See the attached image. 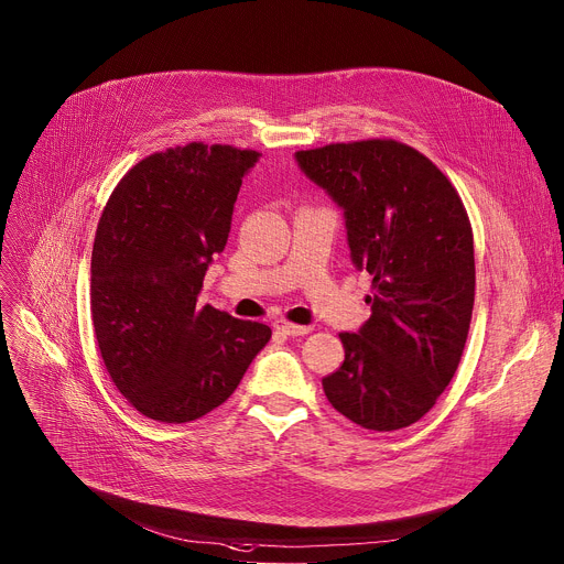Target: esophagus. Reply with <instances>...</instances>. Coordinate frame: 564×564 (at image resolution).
<instances>
[{"mask_svg": "<svg viewBox=\"0 0 564 564\" xmlns=\"http://www.w3.org/2000/svg\"><path fill=\"white\" fill-rule=\"evenodd\" d=\"M276 330L288 335V337H299V335H308L313 328L311 326H296L290 322H276Z\"/></svg>", "mask_w": 564, "mask_h": 564, "instance_id": "obj_1", "label": "esophagus"}]
</instances>
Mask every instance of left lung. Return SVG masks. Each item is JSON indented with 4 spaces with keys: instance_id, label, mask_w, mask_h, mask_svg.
I'll list each match as a JSON object with an SVG mask.
<instances>
[{
    "instance_id": "1",
    "label": "left lung",
    "mask_w": 564,
    "mask_h": 564,
    "mask_svg": "<svg viewBox=\"0 0 564 564\" xmlns=\"http://www.w3.org/2000/svg\"><path fill=\"white\" fill-rule=\"evenodd\" d=\"M294 161L343 208L369 319L340 333L345 362L322 379L330 405L369 431L422 420L458 369L474 308V236L448 178L394 140L326 144Z\"/></svg>"
}]
</instances>
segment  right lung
Returning <instances> with one entry per match:
<instances>
[{
	"label": "right lung",
	"mask_w": 564,
	"mask_h": 564,
	"mask_svg": "<svg viewBox=\"0 0 564 564\" xmlns=\"http://www.w3.org/2000/svg\"><path fill=\"white\" fill-rule=\"evenodd\" d=\"M258 156L204 142L167 149L140 161L101 213L93 326L112 383L149 420L204 417L236 392L270 343V326L197 304Z\"/></svg>",
	"instance_id": "add662e5"
}]
</instances>
